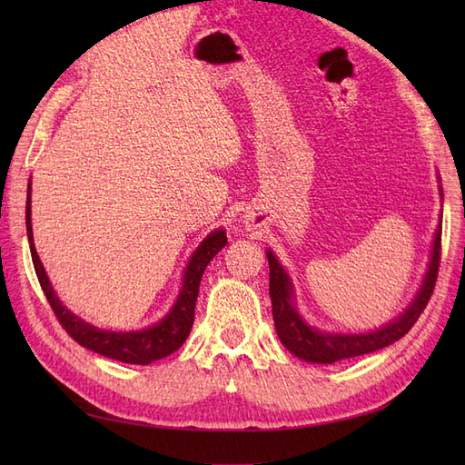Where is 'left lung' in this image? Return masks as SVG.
Listing matches in <instances>:
<instances>
[{"label":"left lung","mask_w":465,"mask_h":465,"mask_svg":"<svg viewBox=\"0 0 465 465\" xmlns=\"http://www.w3.org/2000/svg\"><path fill=\"white\" fill-rule=\"evenodd\" d=\"M440 236L442 223H439V227H436L429 270L413 302L407 306V311L401 316L391 320L380 330L369 333H331L308 326L301 318L297 306H294L292 283L287 272L281 267L273 252L267 250V262H270V297L273 304L272 312L281 343H283L294 357H299L302 361L331 364L335 361L372 353V351L388 347L393 341L401 340V337L413 328V323L419 320L420 312H423L425 306L429 304L440 265Z\"/></svg>","instance_id":"1"}]
</instances>
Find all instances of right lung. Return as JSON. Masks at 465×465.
<instances>
[{
	"instance_id": "1",
	"label": "right lung",
	"mask_w": 465,
	"mask_h": 465,
	"mask_svg": "<svg viewBox=\"0 0 465 465\" xmlns=\"http://www.w3.org/2000/svg\"><path fill=\"white\" fill-rule=\"evenodd\" d=\"M25 217H26V236H29L31 256H33V265L38 277V283L42 291H45L55 318H58V322L62 323V328L72 335L79 345L87 347L103 357L114 359L120 362H130V364H149L153 361L168 357L186 341V337L190 335V330L193 326L195 301H198L202 275L205 272L207 263L215 258V254H219V252L224 248V244H227V232L221 229L207 234L205 241L195 248L186 265L184 281H182L178 299L161 322L153 323V326L139 331H108V330H98L91 326V323L83 322L81 318L69 312L67 308L60 302V299L55 297V292L48 281V275L45 272V265H42L36 254L35 241H33L31 184H29V190H26Z\"/></svg>"
}]
</instances>
